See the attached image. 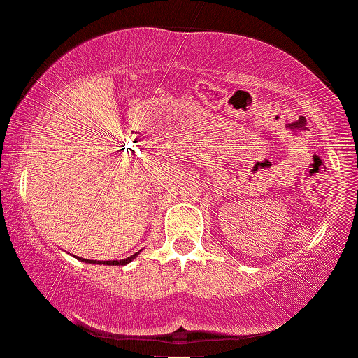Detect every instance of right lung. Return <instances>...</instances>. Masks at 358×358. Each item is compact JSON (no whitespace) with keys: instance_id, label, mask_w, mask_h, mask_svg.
I'll list each match as a JSON object with an SVG mask.
<instances>
[{"instance_id":"add662e5","label":"right lung","mask_w":358,"mask_h":358,"mask_svg":"<svg viewBox=\"0 0 358 358\" xmlns=\"http://www.w3.org/2000/svg\"><path fill=\"white\" fill-rule=\"evenodd\" d=\"M139 252H136V254H133V256H129V257H126V259H121V261H90V259H82V257H79L80 261H84V262H90V264H106V266H124V264H127V262H131L133 261L134 257L138 256Z\"/></svg>"}]
</instances>
